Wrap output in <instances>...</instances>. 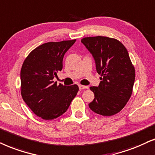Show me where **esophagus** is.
<instances>
[{
	"mask_svg": "<svg viewBox=\"0 0 155 155\" xmlns=\"http://www.w3.org/2000/svg\"><path fill=\"white\" fill-rule=\"evenodd\" d=\"M79 89L80 90H84V89H86V88H88V86H83V85H79Z\"/></svg>",
	"mask_w": 155,
	"mask_h": 155,
	"instance_id": "1",
	"label": "esophagus"
}]
</instances>
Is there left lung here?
<instances>
[{
    "mask_svg": "<svg viewBox=\"0 0 155 155\" xmlns=\"http://www.w3.org/2000/svg\"><path fill=\"white\" fill-rule=\"evenodd\" d=\"M94 57L101 80L98 86H91L94 99L91 110L104 116H111L124 108L130 98L135 71L124 45L108 37H88L81 40Z\"/></svg>",
    "mask_w": 155,
    "mask_h": 155,
    "instance_id": "obj_1",
    "label": "left lung"
}]
</instances>
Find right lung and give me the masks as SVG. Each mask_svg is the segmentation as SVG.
<instances>
[{
	"label": "right lung",
	"mask_w": 155,
	"mask_h": 155,
	"mask_svg": "<svg viewBox=\"0 0 155 155\" xmlns=\"http://www.w3.org/2000/svg\"><path fill=\"white\" fill-rule=\"evenodd\" d=\"M76 40L45 43L29 54L20 71L21 95L28 106L44 120H52L67 110L79 91L76 84L64 86L53 79L61 71L65 53Z\"/></svg>",
	"instance_id": "obj_1"
}]
</instances>
